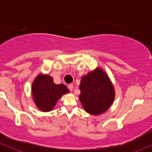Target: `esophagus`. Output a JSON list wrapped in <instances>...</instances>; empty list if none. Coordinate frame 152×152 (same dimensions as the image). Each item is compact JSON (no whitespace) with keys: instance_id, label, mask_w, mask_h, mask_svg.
Instances as JSON below:
<instances>
[{"instance_id":"esophagus-1","label":"esophagus","mask_w":152,"mask_h":152,"mask_svg":"<svg viewBox=\"0 0 152 152\" xmlns=\"http://www.w3.org/2000/svg\"><path fill=\"white\" fill-rule=\"evenodd\" d=\"M68 88H69V89L70 91H73V88H74V85H73V83H70V84L69 85V86H68Z\"/></svg>"}]
</instances>
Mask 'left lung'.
<instances>
[{
    "instance_id": "8db88e82",
    "label": "left lung",
    "mask_w": 152,
    "mask_h": 152,
    "mask_svg": "<svg viewBox=\"0 0 152 152\" xmlns=\"http://www.w3.org/2000/svg\"><path fill=\"white\" fill-rule=\"evenodd\" d=\"M80 101L86 112L97 115L106 111L114 98V88L109 78L100 69L82 77Z\"/></svg>"
}]
</instances>
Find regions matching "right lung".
<instances>
[{
  "instance_id": "right-lung-1",
  "label": "right lung",
  "mask_w": 152,
  "mask_h": 152,
  "mask_svg": "<svg viewBox=\"0 0 152 152\" xmlns=\"http://www.w3.org/2000/svg\"><path fill=\"white\" fill-rule=\"evenodd\" d=\"M32 93L38 109L49 111L53 109L63 94L69 93V89L62 83H54L53 78L48 75H39L33 83Z\"/></svg>"
}]
</instances>
